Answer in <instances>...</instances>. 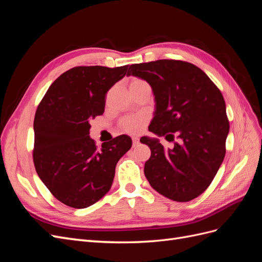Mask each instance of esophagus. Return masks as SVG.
<instances>
[{"mask_svg":"<svg viewBox=\"0 0 262 262\" xmlns=\"http://www.w3.org/2000/svg\"><path fill=\"white\" fill-rule=\"evenodd\" d=\"M139 138H132V145L133 147H136L139 144Z\"/></svg>","mask_w":262,"mask_h":262,"instance_id":"34e87169","label":"esophagus"}]
</instances>
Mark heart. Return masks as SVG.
Listing matches in <instances>:
<instances>
[{
  "label": "heart",
  "mask_w": 262,
  "mask_h": 262,
  "mask_svg": "<svg viewBox=\"0 0 262 262\" xmlns=\"http://www.w3.org/2000/svg\"><path fill=\"white\" fill-rule=\"evenodd\" d=\"M143 87H149V85L146 81L142 80V78H139V77L132 78L130 84H129V89L131 92L143 89ZM146 123H147L146 116L130 115V116H125L120 119V121H119V128H120L125 133L136 136V134H139L143 131Z\"/></svg>",
  "instance_id": "b5f03b06"
}]
</instances>
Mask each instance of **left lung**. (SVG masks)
Wrapping results in <instances>:
<instances>
[{"mask_svg": "<svg viewBox=\"0 0 262 262\" xmlns=\"http://www.w3.org/2000/svg\"><path fill=\"white\" fill-rule=\"evenodd\" d=\"M152 87L155 117L148 131L166 137L173 148L158 140L142 138L150 148L144 173L162 195L178 202L199 196L211 185L226 152L229 122L219 87L201 69L181 60H157L132 64L128 74Z\"/></svg>", "mask_w": 262, "mask_h": 262, "instance_id": "1", "label": "left lung"}]
</instances>
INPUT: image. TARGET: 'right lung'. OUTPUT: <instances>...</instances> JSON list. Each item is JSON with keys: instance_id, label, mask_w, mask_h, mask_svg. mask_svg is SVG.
I'll list each match as a JSON object with an SVG mask.
<instances>
[{"instance_id": "right-lung-1", "label": "right lung", "mask_w": 262, "mask_h": 262, "mask_svg": "<svg viewBox=\"0 0 262 262\" xmlns=\"http://www.w3.org/2000/svg\"><path fill=\"white\" fill-rule=\"evenodd\" d=\"M129 66L75 67L55 80L36 110L33 158L39 178L60 202L84 209L113 185L118 161L132 146L120 136L97 147L91 123L105 112L106 94Z\"/></svg>"}]
</instances>
